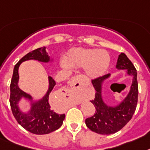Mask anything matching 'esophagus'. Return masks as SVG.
<instances>
[{"label": "esophagus", "mask_w": 150, "mask_h": 150, "mask_svg": "<svg viewBox=\"0 0 150 150\" xmlns=\"http://www.w3.org/2000/svg\"><path fill=\"white\" fill-rule=\"evenodd\" d=\"M83 84V76L77 75L73 77L71 80V91L72 92H76L79 91L82 89Z\"/></svg>", "instance_id": "34e87169"}]
</instances>
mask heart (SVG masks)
Segmentation results:
<instances>
[{
    "instance_id": "heart-1",
    "label": "heart",
    "mask_w": 150,
    "mask_h": 150,
    "mask_svg": "<svg viewBox=\"0 0 150 150\" xmlns=\"http://www.w3.org/2000/svg\"><path fill=\"white\" fill-rule=\"evenodd\" d=\"M110 61V56L105 50L81 47L70 49L64 57L66 65L72 68L85 67L86 74L92 78L99 77L104 74Z\"/></svg>"
}]
</instances>
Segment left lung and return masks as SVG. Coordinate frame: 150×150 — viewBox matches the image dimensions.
Masks as SVG:
<instances>
[{
  "label": "left lung",
  "mask_w": 150,
  "mask_h": 150,
  "mask_svg": "<svg viewBox=\"0 0 150 150\" xmlns=\"http://www.w3.org/2000/svg\"><path fill=\"white\" fill-rule=\"evenodd\" d=\"M117 70H127V74L133 77V81L127 96L117 106H109L102 96L103 83L110 76V74L92 80L96 90L94 100H90L95 106L96 112L91 117L86 119V127L90 130L102 135H110L120 130L133 117L138 101L137 72L133 63L127 55L121 53L118 57Z\"/></svg>",
  "instance_id": "left-lung-1"
}]
</instances>
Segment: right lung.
I'll return each mask as SVG.
<instances>
[{
    "label": "right lung",
    "instance_id": "add662e5",
    "mask_svg": "<svg viewBox=\"0 0 150 150\" xmlns=\"http://www.w3.org/2000/svg\"><path fill=\"white\" fill-rule=\"evenodd\" d=\"M35 60L43 63L52 61L46 52V47L38 48L30 52L22 57L13 68V76L11 83V96L10 103L13 117L22 127L33 134L43 135L54 132L60 128L65 119V114H58L52 110L49 103V95L56 85V82L51 76H48L49 87L47 92L39 100L33 101V97L27 93L23 92L18 86L19 74L18 69L22 62L26 60ZM26 98L31 103V109L28 113H23L18 106L19 100Z\"/></svg>",
    "mask_w": 150,
    "mask_h": 150
}]
</instances>
